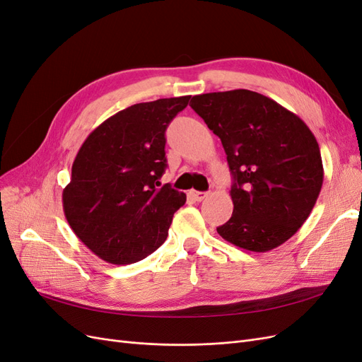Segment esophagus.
I'll use <instances>...</instances> for the list:
<instances>
[{"label":"esophagus","instance_id":"esophagus-1","mask_svg":"<svg viewBox=\"0 0 362 362\" xmlns=\"http://www.w3.org/2000/svg\"><path fill=\"white\" fill-rule=\"evenodd\" d=\"M192 198L194 199V201H198V202H201V201H204L206 196H208V193L206 192H196V190H190V193H189Z\"/></svg>","mask_w":362,"mask_h":362}]
</instances>
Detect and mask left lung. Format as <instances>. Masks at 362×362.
<instances>
[{"label":"left lung","mask_w":362,"mask_h":362,"mask_svg":"<svg viewBox=\"0 0 362 362\" xmlns=\"http://www.w3.org/2000/svg\"><path fill=\"white\" fill-rule=\"evenodd\" d=\"M190 107L222 140L234 177V211L217 233L252 252L286 243L322 190L323 163L311 129L286 107L246 89L196 95Z\"/></svg>","instance_id":"8db88e82"}]
</instances>
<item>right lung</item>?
Segmentation results:
<instances>
[{"label":"right lung","instance_id":"obj_1","mask_svg":"<svg viewBox=\"0 0 362 362\" xmlns=\"http://www.w3.org/2000/svg\"><path fill=\"white\" fill-rule=\"evenodd\" d=\"M190 96L134 104L87 136L63 189V211L75 235L112 264H133L158 249L185 193L169 184L166 128Z\"/></svg>","mask_w":362,"mask_h":362}]
</instances>
